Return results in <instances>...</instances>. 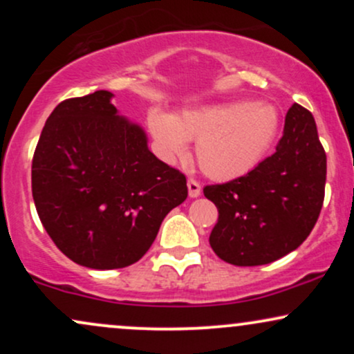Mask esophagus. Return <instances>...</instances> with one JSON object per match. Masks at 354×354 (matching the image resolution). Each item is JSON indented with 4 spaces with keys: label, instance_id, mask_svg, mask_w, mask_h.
I'll list each match as a JSON object with an SVG mask.
<instances>
[{
    "label": "esophagus",
    "instance_id": "obj_1",
    "mask_svg": "<svg viewBox=\"0 0 354 354\" xmlns=\"http://www.w3.org/2000/svg\"><path fill=\"white\" fill-rule=\"evenodd\" d=\"M189 198H198L201 194V185L196 180H188Z\"/></svg>",
    "mask_w": 354,
    "mask_h": 354
}]
</instances>
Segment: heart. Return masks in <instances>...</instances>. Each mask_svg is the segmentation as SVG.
<instances>
[{
	"instance_id": "heart-1",
	"label": "heart",
	"mask_w": 354,
	"mask_h": 354,
	"mask_svg": "<svg viewBox=\"0 0 354 354\" xmlns=\"http://www.w3.org/2000/svg\"><path fill=\"white\" fill-rule=\"evenodd\" d=\"M148 128L163 160H181L188 141H196L201 171L211 180L230 181L246 176L268 156L281 116L270 103L228 101L185 109L178 116L154 108L148 113Z\"/></svg>"
}]
</instances>
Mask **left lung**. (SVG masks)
<instances>
[{"instance_id": "1", "label": "left lung", "mask_w": 354, "mask_h": 354, "mask_svg": "<svg viewBox=\"0 0 354 354\" xmlns=\"http://www.w3.org/2000/svg\"><path fill=\"white\" fill-rule=\"evenodd\" d=\"M326 183V153L315 118L295 103L276 151L246 176L205 186L218 208L209 245L234 266L273 263L310 236Z\"/></svg>"}]
</instances>
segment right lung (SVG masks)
I'll return each instance as SVG.
<instances>
[{"label":"right lung","instance_id":"1","mask_svg":"<svg viewBox=\"0 0 354 354\" xmlns=\"http://www.w3.org/2000/svg\"><path fill=\"white\" fill-rule=\"evenodd\" d=\"M113 93L64 100L46 120L31 166L38 216L71 261L93 270L136 263L188 196L185 174L148 149Z\"/></svg>","mask_w":354,"mask_h":354}]
</instances>
